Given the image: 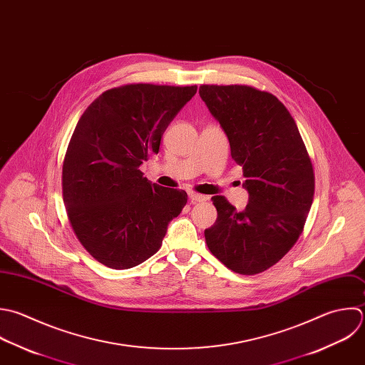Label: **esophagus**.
I'll return each mask as SVG.
<instances>
[{
  "mask_svg": "<svg viewBox=\"0 0 365 365\" xmlns=\"http://www.w3.org/2000/svg\"><path fill=\"white\" fill-rule=\"evenodd\" d=\"M189 197H190L192 203H200V202H206L207 200V196L200 195V193H195V192L189 193Z\"/></svg>",
  "mask_w": 365,
  "mask_h": 365,
  "instance_id": "1",
  "label": "esophagus"
}]
</instances>
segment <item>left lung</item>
<instances>
[{"instance_id":"left-lung-1","label":"left lung","mask_w":365,"mask_h":365,"mask_svg":"<svg viewBox=\"0 0 365 365\" xmlns=\"http://www.w3.org/2000/svg\"><path fill=\"white\" fill-rule=\"evenodd\" d=\"M199 95L243 166L249 203L237 212L213 196L216 223L205 230L209 250L239 274H257L299 240L314 196V170L299 128L272 93L247 85H200Z\"/></svg>"}]
</instances>
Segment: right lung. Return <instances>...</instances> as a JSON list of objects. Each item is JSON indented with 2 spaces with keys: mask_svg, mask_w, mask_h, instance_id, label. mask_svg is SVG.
I'll use <instances>...</instances> for the list:
<instances>
[{
  "mask_svg": "<svg viewBox=\"0 0 365 365\" xmlns=\"http://www.w3.org/2000/svg\"><path fill=\"white\" fill-rule=\"evenodd\" d=\"M197 86L129 83L99 95L82 113L62 165L69 223L85 250L115 270L135 267L162 246L185 190L150 183L140 165Z\"/></svg>",
  "mask_w": 365,
  "mask_h": 365,
  "instance_id": "obj_1",
  "label": "right lung"
}]
</instances>
